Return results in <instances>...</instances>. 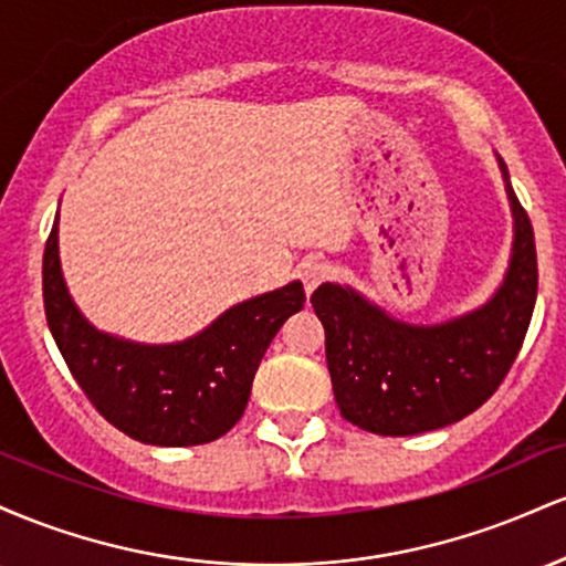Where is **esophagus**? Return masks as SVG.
I'll return each instance as SVG.
<instances>
[{"label": "esophagus", "mask_w": 566, "mask_h": 566, "mask_svg": "<svg viewBox=\"0 0 566 566\" xmlns=\"http://www.w3.org/2000/svg\"><path fill=\"white\" fill-rule=\"evenodd\" d=\"M329 276H333V269H329V263H324V261H308V263H303V269H301L303 287L308 295L319 287L322 282H327Z\"/></svg>", "instance_id": "1"}]
</instances>
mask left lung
<instances>
[{"mask_svg":"<svg viewBox=\"0 0 566 566\" xmlns=\"http://www.w3.org/2000/svg\"><path fill=\"white\" fill-rule=\"evenodd\" d=\"M513 255L490 303L437 327H412L340 284L311 295L324 324L327 367L340 415L380 437H415L458 423L505 380L537 297V252L527 210L509 184Z\"/></svg>","mask_w":566,"mask_h":566,"instance_id":"1","label":"left lung"}]
</instances>
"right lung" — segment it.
I'll return each instance as SVG.
<instances>
[{
    "label": "right lung",
    "mask_w": 566,
    "mask_h": 566,
    "mask_svg": "<svg viewBox=\"0 0 566 566\" xmlns=\"http://www.w3.org/2000/svg\"><path fill=\"white\" fill-rule=\"evenodd\" d=\"M42 295L57 350L97 412L129 439L207 444L239 423L265 348L303 308L301 282L233 305L175 346H138L97 333L71 303L57 263V218L44 244Z\"/></svg>",
    "instance_id": "add662e5"
}]
</instances>
